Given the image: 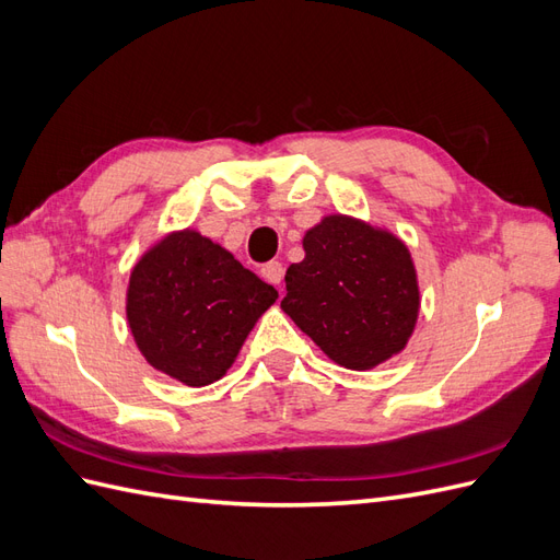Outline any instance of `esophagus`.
<instances>
[{"label":"esophagus","mask_w":560,"mask_h":560,"mask_svg":"<svg viewBox=\"0 0 560 560\" xmlns=\"http://www.w3.org/2000/svg\"><path fill=\"white\" fill-rule=\"evenodd\" d=\"M282 276H284V268H282L280 261H268V264L261 266V278H264L266 282H270V284L280 287Z\"/></svg>","instance_id":"esophagus-1"}]
</instances>
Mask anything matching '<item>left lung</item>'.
<instances>
[{"label":"left lung","instance_id":"left-lung-1","mask_svg":"<svg viewBox=\"0 0 560 560\" xmlns=\"http://www.w3.org/2000/svg\"><path fill=\"white\" fill-rule=\"evenodd\" d=\"M287 268L282 311L322 352L364 371L397 354L416 327L418 282L401 241L350 217H325Z\"/></svg>","mask_w":560,"mask_h":560}]
</instances>
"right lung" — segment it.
Segmentation results:
<instances>
[{
  "mask_svg": "<svg viewBox=\"0 0 560 560\" xmlns=\"http://www.w3.org/2000/svg\"><path fill=\"white\" fill-rule=\"evenodd\" d=\"M278 299L196 231L167 235L132 268L128 325L147 362L184 385L222 378L254 322Z\"/></svg>",
  "mask_w": 560,
  "mask_h": 560,
  "instance_id": "obj_1",
  "label": "right lung"
}]
</instances>
